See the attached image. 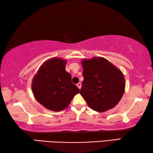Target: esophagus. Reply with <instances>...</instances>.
I'll return each mask as SVG.
<instances>
[{"mask_svg":"<svg viewBox=\"0 0 153 153\" xmlns=\"http://www.w3.org/2000/svg\"><path fill=\"white\" fill-rule=\"evenodd\" d=\"M77 86L78 87L79 89L81 88V87H82V84H81V83H78V84H77Z\"/></svg>","mask_w":153,"mask_h":153,"instance_id":"34e87169","label":"esophagus"}]
</instances>
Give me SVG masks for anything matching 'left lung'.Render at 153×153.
Returning <instances> with one entry per match:
<instances>
[{"label": "left lung", "mask_w": 153, "mask_h": 153, "mask_svg": "<svg viewBox=\"0 0 153 153\" xmlns=\"http://www.w3.org/2000/svg\"><path fill=\"white\" fill-rule=\"evenodd\" d=\"M80 94L90 108L105 112L115 107L125 92L124 76L120 69L101 56L84 59Z\"/></svg>", "instance_id": "obj_1"}]
</instances>
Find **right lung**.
<instances>
[{"instance_id": "right-lung-1", "label": "right lung", "mask_w": 153, "mask_h": 153, "mask_svg": "<svg viewBox=\"0 0 153 153\" xmlns=\"http://www.w3.org/2000/svg\"><path fill=\"white\" fill-rule=\"evenodd\" d=\"M67 60L51 58L44 62L33 76L32 90L36 100L46 108L61 111L68 107L79 89L65 71Z\"/></svg>"}]
</instances>
